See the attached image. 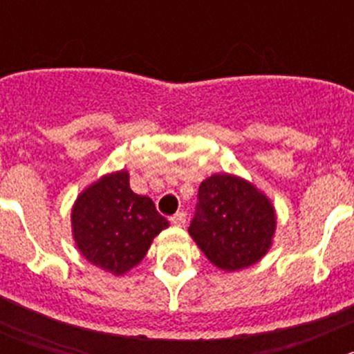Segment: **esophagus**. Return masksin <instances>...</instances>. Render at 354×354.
<instances>
[{"label": "esophagus", "mask_w": 354, "mask_h": 354, "mask_svg": "<svg viewBox=\"0 0 354 354\" xmlns=\"http://www.w3.org/2000/svg\"><path fill=\"white\" fill-rule=\"evenodd\" d=\"M169 221H171V224H173V226L183 227L185 223H187V214H185V212H178V214H174V216L171 217Z\"/></svg>", "instance_id": "esophagus-1"}]
</instances>
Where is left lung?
<instances>
[{
  "label": "left lung",
  "instance_id": "8db88e82",
  "mask_svg": "<svg viewBox=\"0 0 354 354\" xmlns=\"http://www.w3.org/2000/svg\"><path fill=\"white\" fill-rule=\"evenodd\" d=\"M276 224V210L266 194L243 178L219 173L200 183L188 233L214 266L234 272L269 252Z\"/></svg>",
  "mask_w": 354,
  "mask_h": 354
}]
</instances>
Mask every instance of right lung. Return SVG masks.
Segmentation results:
<instances>
[{"instance_id":"1","label":"right lung","mask_w":354,"mask_h":354,"mask_svg":"<svg viewBox=\"0 0 354 354\" xmlns=\"http://www.w3.org/2000/svg\"><path fill=\"white\" fill-rule=\"evenodd\" d=\"M169 226L154 202L130 188V174H104L71 209V233L82 255L99 269L123 276L142 262L152 240Z\"/></svg>"}]
</instances>
